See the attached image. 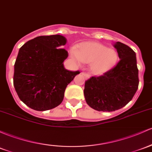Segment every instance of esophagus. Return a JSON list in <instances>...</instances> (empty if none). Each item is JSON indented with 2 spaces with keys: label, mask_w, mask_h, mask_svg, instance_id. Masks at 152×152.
<instances>
[{
  "label": "esophagus",
  "mask_w": 152,
  "mask_h": 152,
  "mask_svg": "<svg viewBox=\"0 0 152 152\" xmlns=\"http://www.w3.org/2000/svg\"><path fill=\"white\" fill-rule=\"evenodd\" d=\"M82 75L83 76H84L85 78H86V79H89V74H87V73H82Z\"/></svg>",
  "instance_id": "1"
}]
</instances>
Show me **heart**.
Here are the masks:
<instances>
[{
  "label": "heart",
  "mask_w": 152,
  "mask_h": 152,
  "mask_svg": "<svg viewBox=\"0 0 152 152\" xmlns=\"http://www.w3.org/2000/svg\"><path fill=\"white\" fill-rule=\"evenodd\" d=\"M71 56L77 63H89L90 71L95 75H102L115 65L118 53L99 42H86L76 48H71Z\"/></svg>",
  "instance_id": "obj_1"
}]
</instances>
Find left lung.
Returning a JSON list of instances; mask_svg holds the SVG:
<instances>
[{"mask_svg":"<svg viewBox=\"0 0 152 152\" xmlns=\"http://www.w3.org/2000/svg\"><path fill=\"white\" fill-rule=\"evenodd\" d=\"M120 61L102 76H92L85 82L86 103L97 111L112 112L126 106L138 87L136 53L120 42L114 44Z\"/></svg>","mask_w":152,"mask_h":152,"instance_id":"left-lung-1","label":"left lung"}]
</instances>
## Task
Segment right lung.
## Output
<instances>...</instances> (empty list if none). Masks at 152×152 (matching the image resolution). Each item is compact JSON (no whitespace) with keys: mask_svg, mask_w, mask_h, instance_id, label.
I'll use <instances>...</instances> for the list:
<instances>
[{"mask_svg":"<svg viewBox=\"0 0 152 152\" xmlns=\"http://www.w3.org/2000/svg\"><path fill=\"white\" fill-rule=\"evenodd\" d=\"M60 34L39 36L19 49L14 64V86L21 99L34 110L45 111L63 102L66 86L79 71H68L63 61L68 52Z\"/></svg>","mask_w":152,"mask_h":152,"instance_id":"right-lung-1","label":"right lung"}]
</instances>
